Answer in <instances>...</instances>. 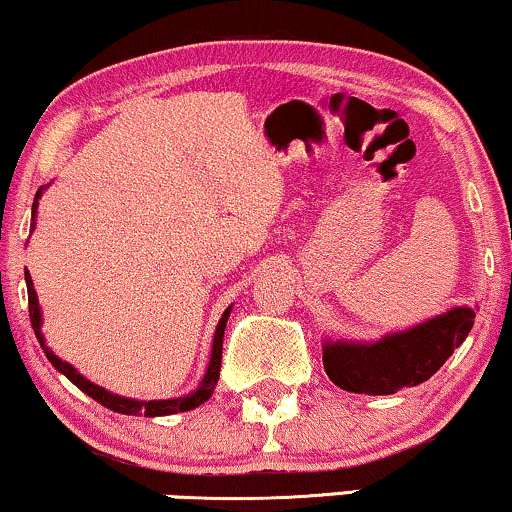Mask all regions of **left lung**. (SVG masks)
I'll use <instances>...</instances> for the list:
<instances>
[{
  "instance_id": "1",
  "label": "left lung",
  "mask_w": 512,
  "mask_h": 512,
  "mask_svg": "<svg viewBox=\"0 0 512 512\" xmlns=\"http://www.w3.org/2000/svg\"><path fill=\"white\" fill-rule=\"evenodd\" d=\"M476 311L453 307L379 342H325L323 367L330 381L358 395H392L439 372L473 328Z\"/></svg>"
}]
</instances>
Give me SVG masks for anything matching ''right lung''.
<instances>
[{
	"mask_svg": "<svg viewBox=\"0 0 512 512\" xmlns=\"http://www.w3.org/2000/svg\"><path fill=\"white\" fill-rule=\"evenodd\" d=\"M41 194H43V187L36 191V196H34L32 221L36 219V207H39ZM25 281H27V298H29V321H32L34 335H36V339H39V344L43 348V353H46V358L53 362V367L57 369V372H62L73 385H78V388L83 390L85 395H90L92 399H96V402L106 406V409L117 411V413H124V416H140V413H145L147 418H154V416H170V413H180V411H191V409H196V406H201L203 402H207V399L212 397L214 385H217V381H219L221 348H224V330H226L228 316H231V307H228L224 314H221L217 330H214L210 365H207V372L203 376V381L198 383V388L191 390L189 395H184V397L150 399V402H138V399L113 395V392H108L106 388H101V385H94L92 381H87L83 374H78L76 367L69 365V362H66V360H59L57 358V355L53 353V348H48L46 346V339H43V332H41V307H39V298H36V291H34V284H32V277H29V272H25Z\"/></svg>",
	"mask_w": 512,
	"mask_h": 512,
	"instance_id": "1",
	"label": "right lung"
}]
</instances>
